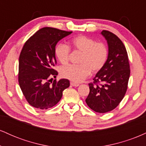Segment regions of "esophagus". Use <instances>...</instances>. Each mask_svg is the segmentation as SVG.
Listing matches in <instances>:
<instances>
[{
  "mask_svg": "<svg viewBox=\"0 0 146 146\" xmlns=\"http://www.w3.org/2000/svg\"><path fill=\"white\" fill-rule=\"evenodd\" d=\"M71 85L72 86H79V84H77V83H74V82H71Z\"/></svg>",
  "mask_w": 146,
  "mask_h": 146,
  "instance_id": "esophagus-1",
  "label": "esophagus"
}]
</instances>
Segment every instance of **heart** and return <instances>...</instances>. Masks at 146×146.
<instances>
[{
  "mask_svg": "<svg viewBox=\"0 0 146 146\" xmlns=\"http://www.w3.org/2000/svg\"><path fill=\"white\" fill-rule=\"evenodd\" d=\"M69 46L80 53L79 65H68L60 70L63 78L74 82H82L93 73L100 71L104 66L108 57V48L102 42H95L90 37L80 35L69 42ZM55 55L62 64L69 61L70 48L64 44H59L55 48Z\"/></svg>",
  "mask_w": 146,
  "mask_h": 146,
  "instance_id": "heart-1",
  "label": "heart"
}]
</instances>
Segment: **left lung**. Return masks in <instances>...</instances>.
<instances>
[{"mask_svg": "<svg viewBox=\"0 0 146 146\" xmlns=\"http://www.w3.org/2000/svg\"><path fill=\"white\" fill-rule=\"evenodd\" d=\"M102 34L108 42V60L93 82L88 84L90 92L86 102L94 111L105 113L115 109L124 98L130 69L126 48L121 40L106 30Z\"/></svg>", "mask_w": 146, "mask_h": 146, "instance_id": "8db88e82", "label": "left lung"}]
</instances>
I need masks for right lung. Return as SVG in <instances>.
<instances>
[{"instance_id": "add662e5", "label": "right lung", "mask_w": 146, "mask_h": 146, "mask_svg": "<svg viewBox=\"0 0 146 146\" xmlns=\"http://www.w3.org/2000/svg\"><path fill=\"white\" fill-rule=\"evenodd\" d=\"M56 28L38 30L25 43L19 57L18 82L28 103L39 109H48L61 100L63 90L70 86L69 80L56 79L58 71L55 48L58 42L71 34Z\"/></svg>"}]
</instances>
